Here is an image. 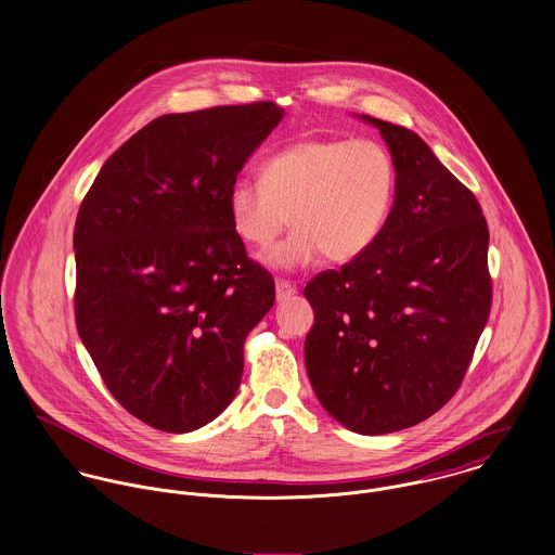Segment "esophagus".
<instances>
[{"label": "esophagus", "instance_id": "1", "mask_svg": "<svg viewBox=\"0 0 555 555\" xmlns=\"http://www.w3.org/2000/svg\"><path fill=\"white\" fill-rule=\"evenodd\" d=\"M275 295H278V301H286V299H291L293 295H297V286H295L293 282L280 278V280L275 282Z\"/></svg>", "mask_w": 555, "mask_h": 555}]
</instances>
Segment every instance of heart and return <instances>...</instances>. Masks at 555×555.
<instances>
[{
  "label": "heart",
  "instance_id": "obj_1",
  "mask_svg": "<svg viewBox=\"0 0 555 555\" xmlns=\"http://www.w3.org/2000/svg\"><path fill=\"white\" fill-rule=\"evenodd\" d=\"M392 154L373 140L309 138L269 156L260 182L240 180L227 207L233 233L267 250L291 224V237L269 254L275 267L315 260L352 262L382 235L397 197Z\"/></svg>",
  "mask_w": 555,
  "mask_h": 555
}]
</instances>
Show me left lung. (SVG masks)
<instances>
[{"instance_id":"obj_1","label":"left lung","mask_w":555,"mask_h":555,"mask_svg":"<svg viewBox=\"0 0 555 555\" xmlns=\"http://www.w3.org/2000/svg\"><path fill=\"white\" fill-rule=\"evenodd\" d=\"M362 118L392 152L395 207L371 250L307 282L315 320L305 364L337 422L386 435L457 392L490 318V231L477 197L420 135Z\"/></svg>"}]
</instances>
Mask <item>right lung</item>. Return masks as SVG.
I'll use <instances>...</instances> for the list:
<instances>
[{"label":"right lung","instance_id":"right-lung-1","mask_svg":"<svg viewBox=\"0 0 555 555\" xmlns=\"http://www.w3.org/2000/svg\"><path fill=\"white\" fill-rule=\"evenodd\" d=\"M282 116L273 101L158 116L80 203L76 328L109 395L156 430L189 433L229 406L246 337L275 301L227 197Z\"/></svg>","mask_w":555,"mask_h":555}]
</instances>
